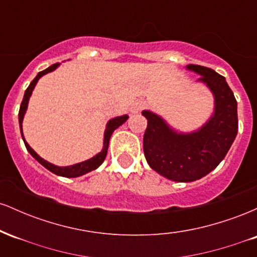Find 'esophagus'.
I'll use <instances>...</instances> for the list:
<instances>
[{"instance_id":"obj_1","label":"esophagus","mask_w":257,"mask_h":257,"mask_svg":"<svg viewBox=\"0 0 257 257\" xmlns=\"http://www.w3.org/2000/svg\"><path fill=\"white\" fill-rule=\"evenodd\" d=\"M144 106H145V102H143V101H137V102H134V104L132 105L131 111L133 112V113H138V112H140L141 110H143Z\"/></svg>"}]
</instances>
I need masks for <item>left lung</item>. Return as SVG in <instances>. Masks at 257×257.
<instances>
[{"label": "left lung", "instance_id": "1", "mask_svg": "<svg viewBox=\"0 0 257 257\" xmlns=\"http://www.w3.org/2000/svg\"><path fill=\"white\" fill-rule=\"evenodd\" d=\"M186 70L199 75L214 96V112L200 128L178 132L150 110L144 134V153L149 166L164 178L192 182L208 175L225 158L238 133L237 100L223 76L209 67L190 64Z\"/></svg>", "mask_w": 257, "mask_h": 257}]
</instances>
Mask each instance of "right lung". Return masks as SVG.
<instances>
[{
    "label": "right lung",
    "instance_id": "1",
    "mask_svg": "<svg viewBox=\"0 0 257 257\" xmlns=\"http://www.w3.org/2000/svg\"><path fill=\"white\" fill-rule=\"evenodd\" d=\"M59 65H60V64H54V65H52V66H49L48 69L43 70V71H41V72H38L36 77L34 78V81H32L31 83H30V85H29V87H28V89L25 90L24 98H23L22 105H20V110H19L20 133H22V138H23V140H24L26 150H28V151L30 152V155L32 156V157L36 159L38 163L42 164V166L46 168V169H48L49 172L54 173L55 175L64 176V178H78V176L84 175V174L89 173V172H91V170H95L96 168H99L100 166H101L102 162L105 161L106 155H107L108 143H110V138H111L112 133L116 131V129L118 128L119 125H122L123 123H124L125 120L129 118V116H128V114H123V116L114 117V118H112V119L108 120L107 124H106L105 133H104V146H102V150L99 153H96V155L94 156V157L87 159V161L81 162V163L72 164V166L58 167V166H55V164H52V163H49V162H47L46 159H43L42 157H40V156H38L37 153L31 149L30 145H29V144L26 143V140H25V138H24V134H23V119H24L26 110H28L29 100H30L32 90H34L35 87H36L38 79L42 77V76L47 75V73L54 71L55 69H58Z\"/></svg>",
    "mask_w": 257,
    "mask_h": 257
}]
</instances>
